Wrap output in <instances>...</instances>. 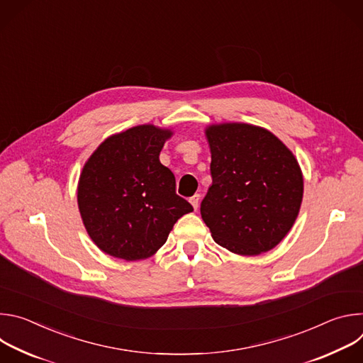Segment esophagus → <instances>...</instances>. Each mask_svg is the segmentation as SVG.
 Returning a JSON list of instances; mask_svg holds the SVG:
<instances>
[{
	"label": "esophagus",
	"mask_w": 363,
	"mask_h": 363,
	"mask_svg": "<svg viewBox=\"0 0 363 363\" xmlns=\"http://www.w3.org/2000/svg\"><path fill=\"white\" fill-rule=\"evenodd\" d=\"M189 202H191V205L194 206V210L196 211V210H198V206H199V195H198V194H195L194 196H191V198H189Z\"/></svg>",
	"instance_id": "esophagus-1"
}]
</instances>
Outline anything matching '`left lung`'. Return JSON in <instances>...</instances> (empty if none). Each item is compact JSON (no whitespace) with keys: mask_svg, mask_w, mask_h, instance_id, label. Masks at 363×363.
<instances>
[{"mask_svg":"<svg viewBox=\"0 0 363 363\" xmlns=\"http://www.w3.org/2000/svg\"><path fill=\"white\" fill-rule=\"evenodd\" d=\"M213 185L201 217L214 241L240 255L274 248L291 230L303 199L293 152L270 130L240 122L205 128Z\"/></svg>","mask_w":363,"mask_h":363,"instance_id":"obj_1","label":"left lung"}]
</instances>
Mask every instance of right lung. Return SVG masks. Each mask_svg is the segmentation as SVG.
<instances>
[{"label": "right lung", "mask_w": 363, "mask_h": 363, "mask_svg": "<svg viewBox=\"0 0 363 363\" xmlns=\"http://www.w3.org/2000/svg\"><path fill=\"white\" fill-rule=\"evenodd\" d=\"M171 129L139 125L103 140L86 161L77 203L91 241L112 257L145 260L168 240L174 224L192 213L177 195L175 177L160 161Z\"/></svg>", "instance_id": "add662e5"}]
</instances>
